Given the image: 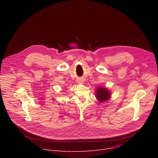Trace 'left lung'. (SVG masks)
<instances>
[{
	"label": "left lung",
	"mask_w": 158,
	"mask_h": 158,
	"mask_svg": "<svg viewBox=\"0 0 158 158\" xmlns=\"http://www.w3.org/2000/svg\"><path fill=\"white\" fill-rule=\"evenodd\" d=\"M96 90H97L96 97L99 102H103L109 99L110 96V93L106 89L103 88H98Z\"/></svg>",
	"instance_id": "1"
}]
</instances>
